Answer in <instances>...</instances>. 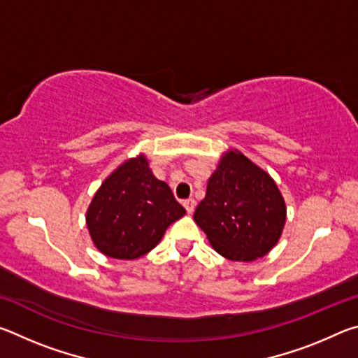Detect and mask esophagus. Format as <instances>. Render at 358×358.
I'll list each match as a JSON object with an SVG mask.
<instances>
[{"label": "esophagus", "instance_id": "34e87169", "mask_svg": "<svg viewBox=\"0 0 358 358\" xmlns=\"http://www.w3.org/2000/svg\"><path fill=\"white\" fill-rule=\"evenodd\" d=\"M183 205L187 213L189 215L194 213V208H196V201H194V199H186V201H183Z\"/></svg>", "mask_w": 358, "mask_h": 358}]
</instances>
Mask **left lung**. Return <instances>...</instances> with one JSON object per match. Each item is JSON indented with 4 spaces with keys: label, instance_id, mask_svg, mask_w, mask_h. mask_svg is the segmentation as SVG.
Instances as JSON below:
<instances>
[{
    "label": "left lung",
    "instance_id": "obj_1",
    "mask_svg": "<svg viewBox=\"0 0 358 358\" xmlns=\"http://www.w3.org/2000/svg\"><path fill=\"white\" fill-rule=\"evenodd\" d=\"M286 213L275 180L238 150H230L210 177L194 221L217 254L251 262L278 243Z\"/></svg>",
    "mask_w": 358,
    "mask_h": 358
}]
</instances>
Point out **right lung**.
<instances>
[{
	"instance_id": "obj_1",
	"label": "right lung",
	"mask_w": 358,
	"mask_h": 358,
	"mask_svg": "<svg viewBox=\"0 0 358 358\" xmlns=\"http://www.w3.org/2000/svg\"><path fill=\"white\" fill-rule=\"evenodd\" d=\"M186 210L157 180L143 155L124 161L96 191L87 210V227L98 250L108 257L132 260L159 243Z\"/></svg>"
}]
</instances>
